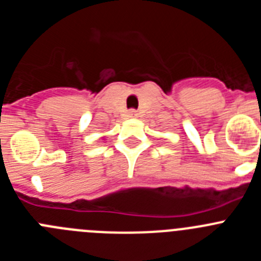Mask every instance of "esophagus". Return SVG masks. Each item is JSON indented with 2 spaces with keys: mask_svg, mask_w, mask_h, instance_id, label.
Masks as SVG:
<instances>
[{
  "mask_svg": "<svg viewBox=\"0 0 261 261\" xmlns=\"http://www.w3.org/2000/svg\"><path fill=\"white\" fill-rule=\"evenodd\" d=\"M128 115H129V116H130V117H135V116H137V111H135V110H130V111H129V112H128Z\"/></svg>",
  "mask_w": 261,
  "mask_h": 261,
  "instance_id": "esophagus-1",
  "label": "esophagus"
}]
</instances>
